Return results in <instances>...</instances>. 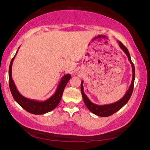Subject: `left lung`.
Returning a JSON list of instances; mask_svg holds the SVG:
<instances>
[{"mask_svg":"<svg viewBox=\"0 0 150 150\" xmlns=\"http://www.w3.org/2000/svg\"><path fill=\"white\" fill-rule=\"evenodd\" d=\"M119 45L120 47L122 49V51H123L125 54H126V56H128V59L130 61L131 66H132L133 67V79H132V82H131V84L130 86V87L129 89L128 90V91L126 93V94L124 96V97L122 99H121L120 101H118L116 103H112L111 104H107V105H103V106H99L96 105L92 102H91L89 101V99L86 96V94L84 93L83 91V81L81 82V94H82V96L83 98L84 102L86 104V107L88 108V110L92 112L93 114L99 116H101V117H107V116H110L114 114L117 111H119L121 108L123 107L125 104L128 103L129 101V99H130L131 94L133 93V91L134 88V78H135V69H134V66L133 64V63L131 61L130 55L128 50L127 49V48L124 46L122 43L120 41H119Z\"/></svg>","mask_w":150,"mask_h":150,"instance_id":"obj_1","label":"left lung"}]
</instances>
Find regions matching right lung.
Instances as JSON below:
<instances>
[{
  "label": "right lung",
  "mask_w": 150,
  "mask_h": 150,
  "mask_svg": "<svg viewBox=\"0 0 150 150\" xmlns=\"http://www.w3.org/2000/svg\"><path fill=\"white\" fill-rule=\"evenodd\" d=\"M18 51H17L16 55ZM16 55L13 57L11 61V64L8 69V83H9V88L12 96L15 101L19 105L24 108L25 111L34 115H43L53 110L56 108L59 103L61 98L62 96L63 91L68 81L71 78L70 74H66L62 77L61 82L59 84L56 93L52 97L50 98L47 100L39 102L37 101L31 100L28 98H25L18 91L14 83L12 78V66L13 59Z\"/></svg>",
  "instance_id": "1"
}]
</instances>
